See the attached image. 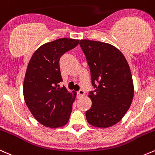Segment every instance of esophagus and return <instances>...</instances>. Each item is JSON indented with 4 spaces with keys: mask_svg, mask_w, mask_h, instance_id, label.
<instances>
[{
    "mask_svg": "<svg viewBox=\"0 0 155 155\" xmlns=\"http://www.w3.org/2000/svg\"><path fill=\"white\" fill-rule=\"evenodd\" d=\"M84 95H85V92L82 90H79V91L78 92V95H79V97H83V96H84Z\"/></svg>",
    "mask_w": 155,
    "mask_h": 155,
    "instance_id": "34e87169",
    "label": "esophagus"
}]
</instances>
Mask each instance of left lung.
Segmentation results:
<instances>
[{"instance_id":"obj_1","label":"left lung","mask_w":155,"mask_h":155,"mask_svg":"<svg viewBox=\"0 0 155 155\" xmlns=\"http://www.w3.org/2000/svg\"><path fill=\"white\" fill-rule=\"evenodd\" d=\"M79 44L95 88L88 95L92 106L86 111L87 120L93 127H111L124 116L134 95L129 65L123 54L111 44L89 39H82Z\"/></svg>"}]
</instances>
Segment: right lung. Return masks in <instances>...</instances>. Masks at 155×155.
Masks as SVG:
<instances>
[{"mask_svg": "<svg viewBox=\"0 0 155 155\" xmlns=\"http://www.w3.org/2000/svg\"><path fill=\"white\" fill-rule=\"evenodd\" d=\"M78 39L62 38L38 47L32 55L25 76V102L40 124L50 128L63 127L72 111L76 92L58 84L63 81L59 60L76 47Z\"/></svg>", "mask_w": 155, "mask_h": 155, "instance_id": "obj_1", "label": "right lung"}]
</instances>
